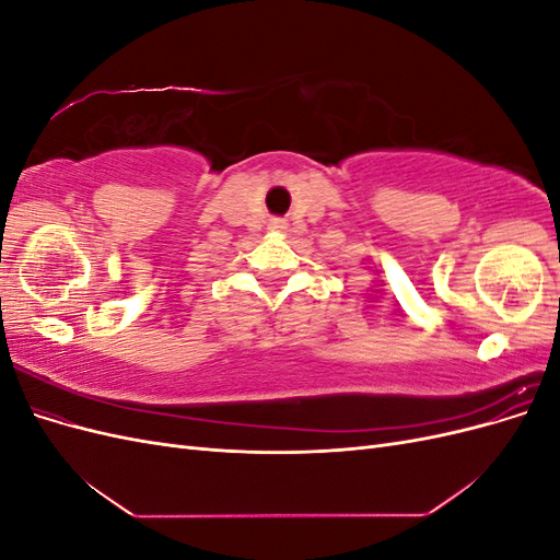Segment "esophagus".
Segmentation results:
<instances>
[{
  "mask_svg": "<svg viewBox=\"0 0 560 560\" xmlns=\"http://www.w3.org/2000/svg\"><path fill=\"white\" fill-rule=\"evenodd\" d=\"M268 229H273V231H284V229H287V222H284V219H270V222H268Z\"/></svg>",
  "mask_w": 560,
  "mask_h": 560,
  "instance_id": "esophagus-1",
  "label": "esophagus"
}]
</instances>
